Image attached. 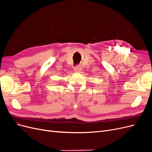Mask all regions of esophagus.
<instances>
[{
    "mask_svg": "<svg viewBox=\"0 0 152 152\" xmlns=\"http://www.w3.org/2000/svg\"><path fill=\"white\" fill-rule=\"evenodd\" d=\"M81 70H82V68H81L80 65H77L74 68V72H77H77H80L81 71Z\"/></svg>",
    "mask_w": 152,
    "mask_h": 152,
    "instance_id": "obj_1",
    "label": "esophagus"
}]
</instances>
